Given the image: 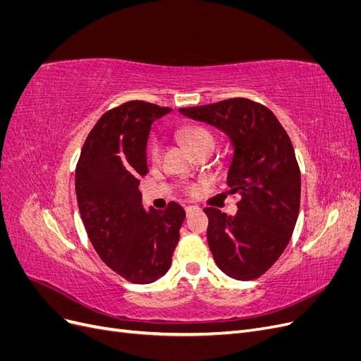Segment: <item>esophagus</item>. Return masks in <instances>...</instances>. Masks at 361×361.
<instances>
[{
    "label": "esophagus",
    "instance_id": "1",
    "mask_svg": "<svg viewBox=\"0 0 361 361\" xmlns=\"http://www.w3.org/2000/svg\"><path fill=\"white\" fill-rule=\"evenodd\" d=\"M185 211H187V214L190 215V214H192V212H195V211H199V207L197 206H185Z\"/></svg>",
    "mask_w": 361,
    "mask_h": 361
}]
</instances>
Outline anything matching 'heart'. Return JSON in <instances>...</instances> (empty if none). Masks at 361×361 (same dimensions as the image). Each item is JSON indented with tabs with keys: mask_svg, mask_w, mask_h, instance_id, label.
Returning a JSON list of instances; mask_svg holds the SVG:
<instances>
[{
	"mask_svg": "<svg viewBox=\"0 0 361 361\" xmlns=\"http://www.w3.org/2000/svg\"><path fill=\"white\" fill-rule=\"evenodd\" d=\"M180 138L185 145H187L192 152L197 150L203 146L207 145H215V138L212 135V133L209 130L202 128V126H188V128H183L180 133H179ZM149 157L152 161H158L161 157V143L158 140H152V143L149 146ZM188 194H197L199 191V185H188L187 188H185Z\"/></svg>",
	"mask_w": 361,
	"mask_h": 361,
	"instance_id": "1",
	"label": "heart"
}]
</instances>
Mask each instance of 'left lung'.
<instances>
[{"instance_id":"obj_1","label":"left lung","mask_w":361,"mask_h":361,"mask_svg":"<svg viewBox=\"0 0 361 361\" xmlns=\"http://www.w3.org/2000/svg\"><path fill=\"white\" fill-rule=\"evenodd\" d=\"M232 140L228 194L241 200L235 216L206 207L207 244L224 274L255 280L276 264L290 241L301 199V173L290 138L269 108L247 97L179 108Z\"/></svg>"}]
</instances>
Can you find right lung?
Returning <instances> with one entry per match:
<instances>
[{"label": "right lung", "instance_id": "add662e5", "mask_svg": "<svg viewBox=\"0 0 361 361\" xmlns=\"http://www.w3.org/2000/svg\"><path fill=\"white\" fill-rule=\"evenodd\" d=\"M171 111L145 101H129L102 114L87 135L76 164L80 214L96 253L130 283L146 285L171 265L185 220L183 207L145 211L138 191L146 176L150 126Z\"/></svg>", "mask_w": 361, "mask_h": 361}]
</instances>
